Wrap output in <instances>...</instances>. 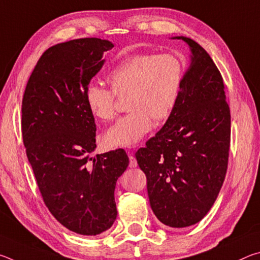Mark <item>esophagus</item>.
I'll return each instance as SVG.
<instances>
[{"instance_id": "1", "label": "esophagus", "mask_w": 260, "mask_h": 260, "mask_svg": "<svg viewBox=\"0 0 260 260\" xmlns=\"http://www.w3.org/2000/svg\"><path fill=\"white\" fill-rule=\"evenodd\" d=\"M138 166V161H136V158L129 153V167L131 169H134V167Z\"/></svg>"}]
</instances>
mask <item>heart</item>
Segmentation results:
<instances>
[{
	"label": "heart",
	"mask_w": 260,
	"mask_h": 260,
	"mask_svg": "<svg viewBox=\"0 0 260 260\" xmlns=\"http://www.w3.org/2000/svg\"><path fill=\"white\" fill-rule=\"evenodd\" d=\"M184 64L170 52H141L120 60L108 73L111 90L98 83H88L83 98L91 116L109 121L117 113L116 99L126 98L129 111L105 132L108 148H131L138 144L152 127L173 113L181 91Z\"/></svg>",
	"instance_id": "obj_1"
}]
</instances>
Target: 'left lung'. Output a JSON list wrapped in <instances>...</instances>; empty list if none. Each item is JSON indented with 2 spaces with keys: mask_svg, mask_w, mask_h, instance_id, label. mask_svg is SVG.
Here are the masks:
<instances>
[{
  "mask_svg": "<svg viewBox=\"0 0 260 260\" xmlns=\"http://www.w3.org/2000/svg\"><path fill=\"white\" fill-rule=\"evenodd\" d=\"M191 51L180 98L158 133L135 153L148 196L165 226L183 228L205 217L225 180L231 111L221 74L199 43L177 37Z\"/></svg>",
  "mask_w": 260,
  "mask_h": 260,
  "instance_id": "1",
  "label": "left lung"
}]
</instances>
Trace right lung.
I'll return each instance as SVG.
<instances>
[{
	"mask_svg": "<svg viewBox=\"0 0 260 260\" xmlns=\"http://www.w3.org/2000/svg\"><path fill=\"white\" fill-rule=\"evenodd\" d=\"M113 45L98 38L58 43L43 52L21 104V133L43 202L80 235H98L117 218L114 188L128 166L124 149L94 158L96 125L85 89Z\"/></svg>",
	"mask_w": 260,
	"mask_h": 260,
	"instance_id": "right-lung-1",
	"label": "right lung"
}]
</instances>
